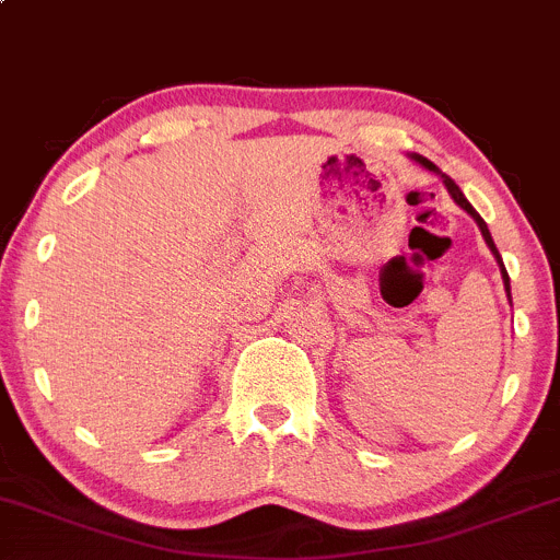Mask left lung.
Returning a JSON list of instances; mask_svg holds the SVG:
<instances>
[{
	"instance_id": "obj_1",
	"label": "left lung",
	"mask_w": 560,
	"mask_h": 560,
	"mask_svg": "<svg viewBox=\"0 0 560 560\" xmlns=\"http://www.w3.org/2000/svg\"><path fill=\"white\" fill-rule=\"evenodd\" d=\"M410 158H413V161H416V163H421V166H423V168H427V172H434V174H440V176H443V182H445V187H448V192H451V198H453V201H456L458 206H462V209H464V211H467V214H469V217H472V220H475V222H478V228H480L482 238H486L488 249H491V255H493V257H497V262H499V270H502L504 292H508V298H513V295H510V276H508V268H504V262H502V255H499L497 244H493V238H491V233H488V225H486V222H482V217L478 214V211H475V209H472V203H469V201H467V198H464V192H462V190H458V185H456V182H453V179H451V176H448V174H443V172H440V168H438V166H434V163H432V161H427V158H423V155H416V152H413V155H410Z\"/></svg>"
}]
</instances>
